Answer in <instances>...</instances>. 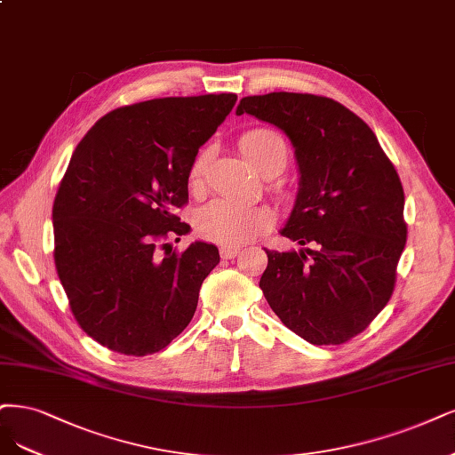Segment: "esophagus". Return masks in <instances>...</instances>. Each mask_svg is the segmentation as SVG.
<instances>
[{"label": "esophagus", "instance_id": "1", "mask_svg": "<svg viewBox=\"0 0 455 455\" xmlns=\"http://www.w3.org/2000/svg\"><path fill=\"white\" fill-rule=\"evenodd\" d=\"M241 252V248L239 246H222L220 248V256H222V259H231V258H235Z\"/></svg>", "mask_w": 455, "mask_h": 455}]
</instances>
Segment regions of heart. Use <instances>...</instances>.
<instances>
[{
    "label": "heart",
    "mask_w": 455,
    "mask_h": 455,
    "mask_svg": "<svg viewBox=\"0 0 455 455\" xmlns=\"http://www.w3.org/2000/svg\"><path fill=\"white\" fill-rule=\"evenodd\" d=\"M239 150L244 160L259 175L275 177L288 164V145L284 137L273 130H250L239 139ZM211 160L209 150H201L190 167V186L199 188ZM275 222L267 207L239 205L228 199H214L201 207L196 216V228L201 237L226 246H239L256 239Z\"/></svg>",
    "instance_id": "b5f03b06"
}]
</instances>
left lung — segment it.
Segmentation results:
<instances>
[{
    "instance_id": "left-lung-1",
    "label": "left lung",
    "mask_w": 455,
    "mask_h": 455,
    "mask_svg": "<svg viewBox=\"0 0 455 455\" xmlns=\"http://www.w3.org/2000/svg\"><path fill=\"white\" fill-rule=\"evenodd\" d=\"M256 116L291 140L299 190L280 233L299 250H265L259 288L295 335L342 344L389 301L406 243L404 194L377 135L344 105L312 93L243 98Z\"/></svg>"
}]
</instances>
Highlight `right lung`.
Segmentation results:
<instances>
[{
    "mask_svg": "<svg viewBox=\"0 0 455 455\" xmlns=\"http://www.w3.org/2000/svg\"><path fill=\"white\" fill-rule=\"evenodd\" d=\"M235 101L207 93L120 107L76 145L52 207L54 261L78 325L108 350L160 352L194 318L218 248L196 241L177 254L160 241L190 231L175 209Z\"/></svg>",
    "mask_w": 455,
    "mask_h": 455,
    "instance_id": "add662e5",
    "label": "right lung"
}]
</instances>
